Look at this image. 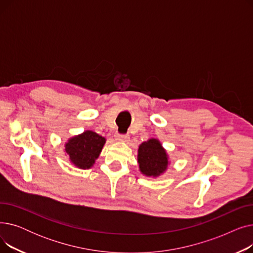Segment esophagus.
<instances>
[{
  "label": "esophagus",
  "mask_w": 253,
  "mask_h": 253,
  "mask_svg": "<svg viewBox=\"0 0 253 253\" xmlns=\"http://www.w3.org/2000/svg\"><path fill=\"white\" fill-rule=\"evenodd\" d=\"M115 137H116V140H119V141H128L129 140V135L128 134H119V133H117Z\"/></svg>",
  "instance_id": "obj_1"
}]
</instances>
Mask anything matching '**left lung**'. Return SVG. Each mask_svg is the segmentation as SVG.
I'll return each mask as SVG.
<instances>
[{"label": "left lung", "instance_id": "left-lung-1", "mask_svg": "<svg viewBox=\"0 0 253 253\" xmlns=\"http://www.w3.org/2000/svg\"><path fill=\"white\" fill-rule=\"evenodd\" d=\"M137 160L141 173L157 177L167 169L168 157L161 142L151 138L139 145Z\"/></svg>", "mask_w": 253, "mask_h": 253}]
</instances>
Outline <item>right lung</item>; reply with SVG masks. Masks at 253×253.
<instances>
[{
    "instance_id": "right-lung-1",
    "label": "right lung",
    "mask_w": 253,
    "mask_h": 253,
    "mask_svg": "<svg viewBox=\"0 0 253 253\" xmlns=\"http://www.w3.org/2000/svg\"><path fill=\"white\" fill-rule=\"evenodd\" d=\"M104 143V137L88 130L82 134L70 138L65 143V152L75 166L88 169L95 163Z\"/></svg>"
}]
</instances>
